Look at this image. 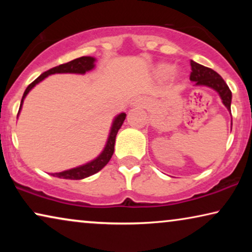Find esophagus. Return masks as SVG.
<instances>
[{
  "label": "esophagus",
  "instance_id": "esophagus-1",
  "mask_svg": "<svg viewBox=\"0 0 252 252\" xmlns=\"http://www.w3.org/2000/svg\"><path fill=\"white\" fill-rule=\"evenodd\" d=\"M147 104V99L144 98H137V99H134L132 102V104H130V108H142Z\"/></svg>",
  "mask_w": 252,
  "mask_h": 252
}]
</instances>
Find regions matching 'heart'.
Masks as SVG:
<instances>
[{"label":"heart","instance_id":"1","mask_svg":"<svg viewBox=\"0 0 252 252\" xmlns=\"http://www.w3.org/2000/svg\"><path fill=\"white\" fill-rule=\"evenodd\" d=\"M173 70V66L170 64H166V63H163V64H159L156 68V74L158 77H166Z\"/></svg>","mask_w":252,"mask_h":252}]
</instances>
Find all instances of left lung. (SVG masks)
<instances>
[{"mask_svg":"<svg viewBox=\"0 0 252 252\" xmlns=\"http://www.w3.org/2000/svg\"><path fill=\"white\" fill-rule=\"evenodd\" d=\"M190 80L194 81V86H205V87L216 91L219 94L220 98H221L222 104L226 106L228 111H230L232 92H230L225 80L212 68L203 66V65L196 63L194 61H190Z\"/></svg>","mask_w":252,"mask_h":252,"instance_id":"1","label":"left lung"}]
</instances>
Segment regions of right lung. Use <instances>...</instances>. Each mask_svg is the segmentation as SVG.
Here are the masks:
<instances>
[{"label": "right lung", "instance_id": "add662e5", "mask_svg": "<svg viewBox=\"0 0 252 252\" xmlns=\"http://www.w3.org/2000/svg\"><path fill=\"white\" fill-rule=\"evenodd\" d=\"M95 62L96 58L91 57V56H84V57H79L75 58V60L68 62V63L65 64H61L58 66H55L50 70H48L46 72H43L40 77H37L35 80H34L32 84H31L29 87L26 88L25 93H24L22 102H20V106H19V112L22 110L24 99H25L26 95L32 91V89L35 87V86L44 80L48 75L51 74H56V73H77V74H85L86 72L92 71L93 68L95 67ZM18 112V115H19ZM18 117V116H17ZM126 118V113L122 112L119 113L118 116L115 117L113 119L112 125H111V129H110L109 136H108V141H106V144L104 147V149L101 154L98 155L95 159H93L88 163H86L81 166L71 168V170H66L63 172H58V173H51L53 177H57L61 179H70V180H81V179L88 178L91 175L97 173L98 171H101L103 167L105 166L106 164L109 163V160L111 159L113 151H115V142H116V136L117 133L120 127H122L124 120Z\"/></svg>", "mask_w": 252, "mask_h": 252}]
</instances>
